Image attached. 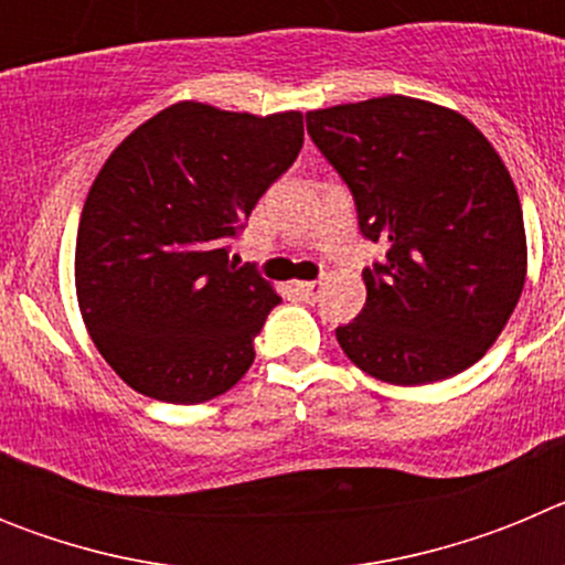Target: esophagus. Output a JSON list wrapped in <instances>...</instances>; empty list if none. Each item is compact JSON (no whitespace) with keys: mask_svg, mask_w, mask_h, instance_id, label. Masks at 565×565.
Wrapping results in <instances>:
<instances>
[{"mask_svg":"<svg viewBox=\"0 0 565 565\" xmlns=\"http://www.w3.org/2000/svg\"><path fill=\"white\" fill-rule=\"evenodd\" d=\"M297 291L302 294L306 302H317L319 294H322V286H319V282H297Z\"/></svg>","mask_w":565,"mask_h":565,"instance_id":"esophagus-1","label":"esophagus"}]
</instances>
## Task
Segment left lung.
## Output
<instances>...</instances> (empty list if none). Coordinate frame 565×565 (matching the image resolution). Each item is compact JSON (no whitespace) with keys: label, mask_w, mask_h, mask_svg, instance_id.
<instances>
[{"label":"left lung","mask_w":565,"mask_h":565,"mask_svg":"<svg viewBox=\"0 0 565 565\" xmlns=\"http://www.w3.org/2000/svg\"><path fill=\"white\" fill-rule=\"evenodd\" d=\"M308 135L384 246L337 339L359 371L430 384L492 348L526 279V232L501 154L463 115L407 96L313 109Z\"/></svg>","instance_id":"obj_1"}]
</instances>
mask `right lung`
<instances>
[{"label":"right lung","instance_id":"right-lung-1","mask_svg":"<svg viewBox=\"0 0 565 565\" xmlns=\"http://www.w3.org/2000/svg\"><path fill=\"white\" fill-rule=\"evenodd\" d=\"M299 149L302 113L181 102L109 154L78 223L76 294L98 353L132 391L201 404L246 376L279 297L234 266L228 243Z\"/></svg>","mask_w":565,"mask_h":565}]
</instances>
